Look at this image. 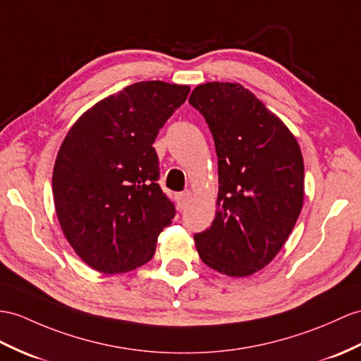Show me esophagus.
I'll return each mask as SVG.
<instances>
[{"instance_id":"1","label":"esophagus","mask_w":361,"mask_h":361,"mask_svg":"<svg viewBox=\"0 0 361 361\" xmlns=\"http://www.w3.org/2000/svg\"><path fill=\"white\" fill-rule=\"evenodd\" d=\"M191 200H192V192L191 191L180 192V195L178 196V207H179V209L180 211L185 209L191 204Z\"/></svg>"}]
</instances>
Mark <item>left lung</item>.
I'll use <instances>...</instances> for the list:
<instances>
[{
    "label": "left lung",
    "instance_id": "8db88e82",
    "mask_svg": "<svg viewBox=\"0 0 361 361\" xmlns=\"http://www.w3.org/2000/svg\"><path fill=\"white\" fill-rule=\"evenodd\" d=\"M188 102L205 118L219 159L216 217L195 234L196 250L221 274L251 276L277 256L302 211L300 145L242 84H200Z\"/></svg>",
    "mask_w": 361,
    "mask_h": 361
}]
</instances>
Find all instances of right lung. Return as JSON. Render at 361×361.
Instances as JSON below:
<instances>
[{
    "mask_svg": "<svg viewBox=\"0 0 361 361\" xmlns=\"http://www.w3.org/2000/svg\"><path fill=\"white\" fill-rule=\"evenodd\" d=\"M188 85L131 84L96 102L68 130L54 166L56 216L70 247L104 274L152 260L176 214L159 183L153 142Z\"/></svg>",
    "mask_w": 361,
    "mask_h": 361,
    "instance_id": "right-lung-1",
    "label": "right lung"
}]
</instances>
